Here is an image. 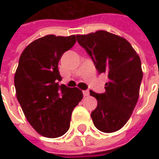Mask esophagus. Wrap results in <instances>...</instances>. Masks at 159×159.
Listing matches in <instances>:
<instances>
[{"label":"esophagus","instance_id":"1","mask_svg":"<svg viewBox=\"0 0 159 159\" xmlns=\"http://www.w3.org/2000/svg\"><path fill=\"white\" fill-rule=\"evenodd\" d=\"M83 95H84V96H89V90H84V91H83Z\"/></svg>","mask_w":159,"mask_h":159}]
</instances>
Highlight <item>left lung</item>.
Masks as SVG:
<instances>
[{"instance_id": "8db88e82", "label": "left lung", "mask_w": 159, "mask_h": 159, "mask_svg": "<svg viewBox=\"0 0 159 159\" xmlns=\"http://www.w3.org/2000/svg\"><path fill=\"white\" fill-rule=\"evenodd\" d=\"M77 40L93 60L99 74L105 73V92L90 95L97 100L91 113L95 126L103 133L122 128L136 105L143 80L141 59L131 44L106 31L78 35Z\"/></svg>"}]
</instances>
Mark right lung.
Here are the masks:
<instances>
[{"instance_id": "add662e5", "label": "right lung", "mask_w": 159, "mask_h": 159, "mask_svg": "<svg viewBox=\"0 0 159 159\" xmlns=\"http://www.w3.org/2000/svg\"><path fill=\"white\" fill-rule=\"evenodd\" d=\"M75 42V35H46L30 43L19 58L14 78L16 98L30 125L42 136L64 135L82 99L79 89L58 85V62Z\"/></svg>"}]
</instances>
